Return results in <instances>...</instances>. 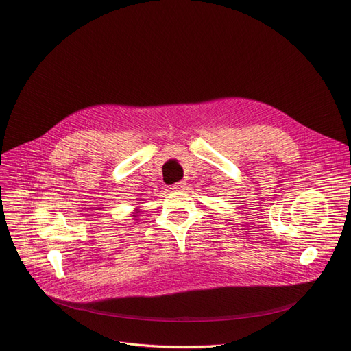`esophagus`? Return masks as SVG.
<instances>
[{
    "label": "esophagus",
    "mask_w": 351,
    "mask_h": 351,
    "mask_svg": "<svg viewBox=\"0 0 351 351\" xmlns=\"http://www.w3.org/2000/svg\"><path fill=\"white\" fill-rule=\"evenodd\" d=\"M171 189H172V192H182V191H185V189H186V182H185V180H180V182L175 183V185H172Z\"/></svg>",
    "instance_id": "obj_1"
}]
</instances>
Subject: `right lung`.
Segmentation results:
<instances>
[{
  "label": "right lung",
  "mask_w": 351,
  "mask_h": 351,
  "mask_svg": "<svg viewBox=\"0 0 351 351\" xmlns=\"http://www.w3.org/2000/svg\"><path fill=\"white\" fill-rule=\"evenodd\" d=\"M138 212H139V210L135 209V212H132V216H134V217H138ZM135 220H136V219H135Z\"/></svg>",
  "instance_id": "1"
}]
</instances>
